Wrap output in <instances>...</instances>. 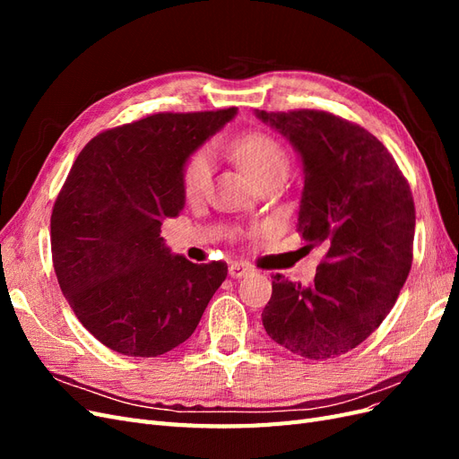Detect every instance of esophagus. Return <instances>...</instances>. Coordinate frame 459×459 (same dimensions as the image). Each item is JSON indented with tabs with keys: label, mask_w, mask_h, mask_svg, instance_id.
Listing matches in <instances>:
<instances>
[{
	"label": "esophagus",
	"mask_w": 459,
	"mask_h": 459,
	"mask_svg": "<svg viewBox=\"0 0 459 459\" xmlns=\"http://www.w3.org/2000/svg\"><path fill=\"white\" fill-rule=\"evenodd\" d=\"M253 268L245 262H231L230 264V275L231 277H245L247 273H251Z\"/></svg>",
	"instance_id": "obj_1"
}]
</instances>
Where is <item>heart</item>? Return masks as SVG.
<instances>
[{
	"label": "heart",
	"instance_id": "heart-1",
	"mask_svg": "<svg viewBox=\"0 0 459 459\" xmlns=\"http://www.w3.org/2000/svg\"><path fill=\"white\" fill-rule=\"evenodd\" d=\"M231 157L260 186L283 178L289 166L287 149L266 132H247L231 143ZM212 176L211 157L204 149L193 151L182 169V191L189 199L201 197Z\"/></svg>",
	"mask_w": 459,
	"mask_h": 459
}]
</instances>
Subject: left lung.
<instances>
[{"mask_svg": "<svg viewBox=\"0 0 459 459\" xmlns=\"http://www.w3.org/2000/svg\"><path fill=\"white\" fill-rule=\"evenodd\" d=\"M256 115L300 152L297 230L308 248H325L312 285L273 275L262 324L293 354L337 358L381 325L408 280L411 189L388 149L359 124L314 108Z\"/></svg>", "mask_w": 459, "mask_h": 459, "instance_id": "left-lung-1", "label": "left lung"}]
</instances>
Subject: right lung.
<instances>
[{
	"label": "right lung",
	"instance_id": "obj_1",
	"mask_svg": "<svg viewBox=\"0 0 459 459\" xmlns=\"http://www.w3.org/2000/svg\"><path fill=\"white\" fill-rule=\"evenodd\" d=\"M233 115H149L97 134L74 160L51 212L53 268L107 349L137 358L176 349L226 280V262L170 255L160 226L184 208V162Z\"/></svg>",
	"mask_w": 459,
	"mask_h": 459
}]
</instances>
